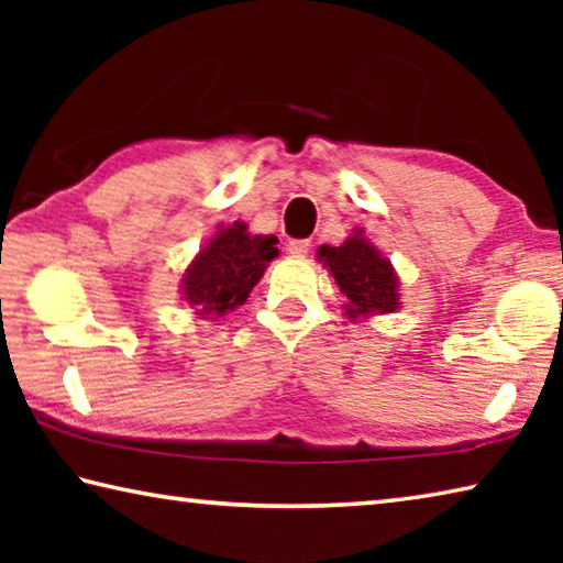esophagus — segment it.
<instances>
[{
	"instance_id": "34e87169",
	"label": "esophagus",
	"mask_w": 563,
	"mask_h": 563,
	"mask_svg": "<svg viewBox=\"0 0 563 563\" xmlns=\"http://www.w3.org/2000/svg\"><path fill=\"white\" fill-rule=\"evenodd\" d=\"M288 253H290V255H298V258H302V255L310 253V241H308V238H302V241H290V243H288Z\"/></svg>"
}]
</instances>
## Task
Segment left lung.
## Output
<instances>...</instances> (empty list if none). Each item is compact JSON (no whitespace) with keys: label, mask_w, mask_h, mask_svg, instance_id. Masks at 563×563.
Listing matches in <instances>:
<instances>
[{"label":"left lung","mask_w":563,"mask_h":563,"mask_svg":"<svg viewBox=\"0 0 563 563\" xmlns=\"http://www.w3.org/2000/svg\"><path fill=\"white\" fill-rule=\"evenodd\" d=\"M318 255L325 261L340 292L347 298L350 318H365L369 312H395L399 308L393 265L375 251V245L362 238V231L338 247L322 245Z\"/></svg>","instance_id":"obj_1"}]
</instances>
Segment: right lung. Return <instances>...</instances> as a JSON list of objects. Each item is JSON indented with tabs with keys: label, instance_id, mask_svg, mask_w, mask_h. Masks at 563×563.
Wrapping results in <instances>:
<instances>
[{
	"label": "right lung",
	"instance_id": "obj_1",
	"mask_svg": "<svg viewBox=\"0 0 563 563\" xmlns=\"http://www.w3.org/2000/svg\"><path fill=\"white\" fill-rule=\"evenodd\" d=\"M275 235H247L245 223L221 228L184 275L186 302L198 316H225L243 305L263 278L265 265L278 255Z\"/></svg>",
	"mask_w": 563,
	"mask_h": 563
}]
</instances>
